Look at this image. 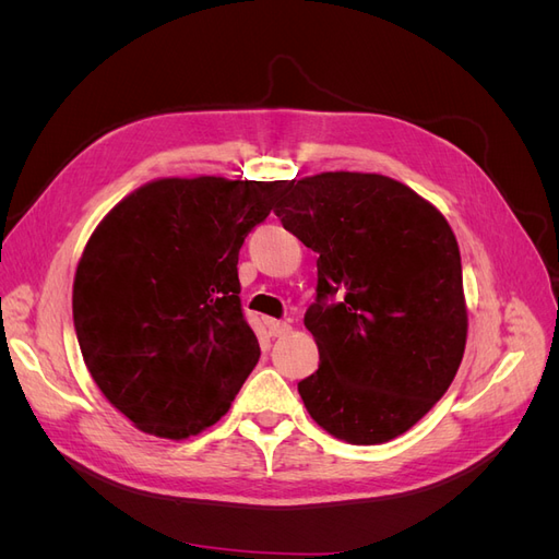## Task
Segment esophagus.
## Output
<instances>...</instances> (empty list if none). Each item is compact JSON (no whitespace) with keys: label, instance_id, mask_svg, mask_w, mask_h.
I'll list each match as a JSON object with an SVG mask.
<instances>
[{"label":"esophagus","instance_id":"obj_1","mask_svg":"<svg viewBox=\"0 0 559 559\" xmlns=\"http://www.w3.org/2000/svg\"><path fill=\"white\" fill-rule=\"evenodd\" d=\"M267 331H270V335H273V337H284V335L292 333V326L286 324V321L270 319V321H267Z\"/></svg>","mask_w":559,"mask_h":559}]
</instances>
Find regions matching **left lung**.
<instances>
[{"instance_id": "1", "label": "left lung", "mask_w": 559, "mask_h": 559, "mask_svg": "<svg viewBox=\"0 0 559 559\" xmlns=\"http://www.w3.org/2000/svg\"><path fill=\"white\" fill-rule=\"evenodd\" d=\"M275 214L319 253L306 312L319 368L298 382L302 403L341 441H392L448 392L464 357L462 257L450 224L405 183L364 173L292 181Z\"/></svg>"}]
</instances>
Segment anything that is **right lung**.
Instances as JSON below:
<instances>
[{
	"mask_svg": "<svg viewBox=\"0 0 559 559\" xmlns=\"http://www.w3.org/2000/svg\"><path fill=\"white\" fill-rule=\"evenodd\" d=\"M289 181L156 179L99 222L76 267V341L134 427L181 441L222 419L259 364L238 257Z\"/></svg>",
	"mask_w": 559,
	"mask_h": 559,
	"instance_id": "1",
	"label": "right lung"
}]
</instances>
